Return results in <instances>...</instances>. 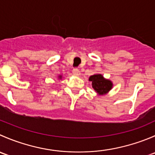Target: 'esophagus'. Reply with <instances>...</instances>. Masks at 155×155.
<instances>
[{"label":"esophagus","mask_w":155,"mask_h":155,"mask_svg":"<svg viewBox=\"0 0 155 155\" xmlns=\"http://www.w3.org/2000/svg\"><path fill=\"white\" fill-rule=\"evenodd\" d=\"M73 74L74 75V76H80L81 73H80V71H79V70H73Z\"/></svg>","instance_id":"34e87169"}]
</instances>
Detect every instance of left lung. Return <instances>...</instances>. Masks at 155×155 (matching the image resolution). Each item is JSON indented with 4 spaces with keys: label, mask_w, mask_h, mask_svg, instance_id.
I'll return each instance as SVG.
<instances>
[{
    "label": "left lung",
    "mask_w": 155,
    "mask_h": 155,
    "mask_svg": "<svg viewBox=\"0 0 155 155\" xmlns=\"http://www.w3.org/2000/svg\"><path fill=\"white\" fill-rule=\"evenodd\" d=\"M88 79L91 82L92 87L98 95L107 94L113 87L112 81L104 78L101 73L92 75Z\"/></svg>",
    "instance_id": "left-lung-1"
}]
</instances>
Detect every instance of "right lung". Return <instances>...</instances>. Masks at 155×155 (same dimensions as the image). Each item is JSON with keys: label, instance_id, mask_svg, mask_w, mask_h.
<instances>
[{"label": "right lung", "instance_id": "right-lung-1", "mask_svg": "<svg viewBox=\"0 0 155 155\" xmlns=\"http://www.w3.org/2000/svg\"><path fill=\"white\" fill-rule=\"evenodd\" d=\"M58 79H62V75H59V76H58Z\"/></svg>", "mask_w": 155, "mask_h": 155}]
</instances>
